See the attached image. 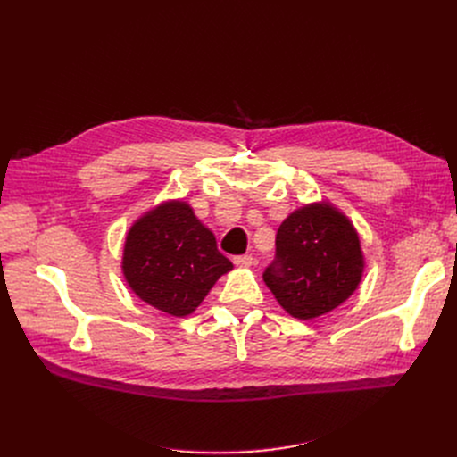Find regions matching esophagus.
<instances>
[{"label":"esophagus","instance_id":"1","mask_svg":"<svg viewBox=\"0 0 457 457\" xmlns=\"http://www.w3.org/2000/svg\"><path fill=\"white\" fill-rule=\"evenodd\" d=\"M233 262L237 267H241V269H248V267H252L253 265V257L252 255H237V257H233Z\"/></svg>","mask_w":457,"mask_h":457}]
</instances>
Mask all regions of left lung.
<instances>
[{
  "label": "left lung",
  "instance_id": "8db88e82",
  "mask_svg": "<svg viewBox=\"0 0 457 457\" xmlns=\"http://www.w3.org/2000/svg\"><path fill=\"white\" fill-rule=\"evenodd\" d=\"M363 272L357 229L341 209L320 200L295 209L281 222L276 261L262 279L287 313L313 320L345 303Z\"/></svg>",
  "mask_w": 457,
  "mask_h": 457
}]
</instances>
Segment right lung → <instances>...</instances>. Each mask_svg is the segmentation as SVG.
Listing matches in <instances>:
<instances>
[{
	"instance_id": "add662e5",
	"label": "right lung",
	"mask_w": 457,
	"mask_h": 457,
	"mask_svg": "<svg viewBox=\"0 0 457 457\" xmlns=\"http://www.w3.org/2000/svg\"><path fill=\"white\" fill-rule=\"evenodd\" d=\"M229 270L231 261L216 248L212 231L181 198L154 205L128 229L124 279L142 302L166 315L195 313Z\"/></svg>"
}]
</instances>
